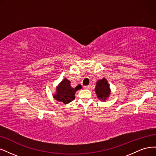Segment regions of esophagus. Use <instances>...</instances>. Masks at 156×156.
<instances>
[{
    "instance_id": "34e87169",
    "label": "esophagus",
    "mask_w": 156,
    "mask_h": 156,
    "mask_svg": "<svg viewBox=\"0 0 156 156\" xmlns=\"http://www.w3.org/2000/svg\"><path fill=\"white\" fill-rule=\"evenodd\" d=\"M84 89H89V88H90V86H89V85L84 86Z\"/></svg>"
}]
</instances>
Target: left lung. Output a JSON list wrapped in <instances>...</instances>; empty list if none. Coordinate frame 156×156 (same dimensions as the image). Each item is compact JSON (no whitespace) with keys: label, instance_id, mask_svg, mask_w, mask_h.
Wrapping results in <instances>:
<instances>
[{"label":"left lung","instance_id":"1","mask_svg":"<svg viewBox=\"0 0 156 156\" xmlns=\"http://www.w3.org/2000/svg\"><path fill=\"white\" fill-rule=\"evenodd\" d=\"M95 92L99 100L105 101L108 98L111 94V89L109 88V84L105 78H103L98 81L95 88Z\"/></svg>","mask_w":156,"mask_h":156}]
</instances>
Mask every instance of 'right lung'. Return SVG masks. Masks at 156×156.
Segmentation results:
<instances>
[{"label":"right lung","instance_id":"right-lung-1","mask_svg":"<svg viewBox=\"0 0 156 156\" xmlns=\"http://www.w3.org/2000/svg\"><path fill=\"white\" fill-rule=\"evenodd\" d=\"M70 81L64 78L56 87V94L53 95L56 100L67 104L75 99V94L78 90L81 89V85L79 84L75 88H72L70 85Z\"/></svg>","mask_w":156,"mask_h":156}]
</instances>
